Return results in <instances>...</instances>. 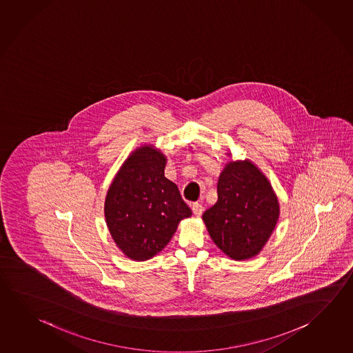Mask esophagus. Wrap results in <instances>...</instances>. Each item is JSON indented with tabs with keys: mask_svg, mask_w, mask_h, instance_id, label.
Masks as SVG:
<instances>
[{
	"mask_svg": "<svg viewBox=\"0 0 353 353\" xmlns=\"http://www.w3.org/2000/svg\"><path fill=\"white\" fill-rule=\"evenodd\" d=\"M192 210H193L194 216H199L203 213V205L201 203H193L192 204Z\"/></svg>",
	"mask_w": 353,
	"mask_h": 353,
	"instance_id": "34e87169",
	"label": "esophagus"
}]
</instances>
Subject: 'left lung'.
Returning <instances> with one entry per match:
<instances>
[{
    "label": "left lung",
    "instance_id": "1",
    "mask_svg": "<svg viewBox=\"0 0 353 353\" xmlns=\"http://www.w3.org/2000/svg\"><path fill=\"white\" fill-rule=\"evenodd\" d=\"M216 191V203L202 216L210 238L232 259L258 255L280 213L270 182L249 160L232 161L219 176Z\"/></svg>",
    "mask_w": 353,
    "mask_h": 353
}]
</instances>
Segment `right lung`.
Returning a JSON list of instances; mask_svg holds the SVG:
<instances>
[{"label": "right lung", "instance_id": "add662e5", "mask_svg": "<svg viewBox=\"0 0 353 353\" xmlns=\"http://www.w3.org/2000/svg\"><path fill=\"white\" fill-rule=\"evenodd\" d=\"M165 168L166 156L143 145L126 159L108 190L106 224L130 259L155 256L171 241L179 223L192 216L179 187L165 177Z\"/></svg>", "mask_w": 353, "mask_h": 353}]
</instances>
